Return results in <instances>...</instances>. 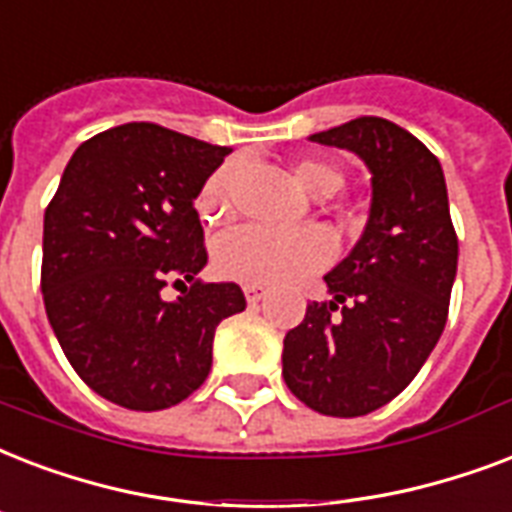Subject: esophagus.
<instances>
[{
  "mask_svg": "<svg viewBox=\"0 0 512 512\" xmlns=\"http://www.w3.org/2000/svg\"><path fill=\"white\" fill-rule=\"evenodd\" d=\"M243 293H245V299L251 301V304H256V301H259L261 296H264V293H267V288H264V285L248 283V285H243Z\"/></svg>",
  "mask_w": 512,
  "mask_h": 512,
  "instance_id": "34e87169",
  "label": "esophagus"
}]
</instances>
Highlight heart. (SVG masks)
Returning a JSON list of instances; mask_svg holds the SVG:
<instances>
[{
  "instance_id": "heart-1",
  "label": "heart",
  "mask_w": 512,
  "mask_h": 512,
  "mask_svg": "<svg viewBox=\"0 0 512 512\" xmlns=\"http://www.w3.org/2000/svg\"><path fill=\"white\" fill-rule=\"evenodd\" d=\"M240 162H224L205 178L197 194V211L205 221L221 224L235 216V186ZM293 184L312 197H331L342 189V170L323 160H296ZM331 240L318 229L277 232L267 227H240L219 237L213 261L221 275L240 283H288L310 275L331 259Z\"/></svg>"
}]
</instances>
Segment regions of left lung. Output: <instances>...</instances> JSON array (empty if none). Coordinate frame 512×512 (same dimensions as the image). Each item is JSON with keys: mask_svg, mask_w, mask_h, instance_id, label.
<instances>
[{"mask_svg": "<svg viewBox=\"0 0 512 512\" xmlns=\"http://www.w3.org/2000/svg\"><path fill=\"white\" fill-rule=\"evenodd\" d=\"M358 154L371 170L363 237L323 280L283 339V379L326 417H363L425 366L449 318L459 243L441 162L419 138L382 117H358L310 136Z\"/></svg>", "mask_w": 512, "mask_h": 512, "instance_id": "8db88e82", "label": "left lung"}]
</instances>
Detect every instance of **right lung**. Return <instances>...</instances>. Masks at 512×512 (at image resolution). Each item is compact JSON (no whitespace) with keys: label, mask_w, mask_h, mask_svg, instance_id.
Wrapping results in <instances>:
<instances>
[{"label":"right lung","mask_w":512,"mask_h":512,"mask_svg":"<svg viewBox=\"0 0 512 512\" xmlns=\"http://www.w3.org/2000/svg\"><path fill=\"white\" fill-rule=\"evenodd\" d=\"M227 154L128 122L71 154L47 205V320L79 379L117 406L160 411L189 398L208 379L216 326L245 310L240 285L197 280L208 253L194 200ZM170 276L193 283L176 302L159 293Z\"/></svg>","instance_id":"right-lung-1"}]
</instances>
